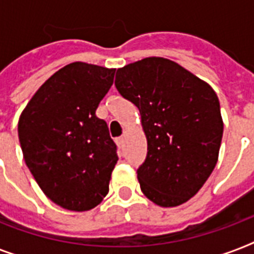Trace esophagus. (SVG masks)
I'll return each instance as SVG.
<instances>
[{"label":"esophagus","instance_id":"34e87169","mask_svg":"<svg viewBox=\"0 0 254 254\" xmlns=\"http://www.w3.org/2000/svg\"><path fill=\"white\" fill-rule=\"evenodd\" d=\"M116 143L119 147H124V137H120V138H116Z\"/></svg>","mask_w":254,"mask_h":254}]
</instances>
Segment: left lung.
Returning a JSON list of instances; mask_svg holds the SVG:
<instances>
[{"label": "left lung", "instance_id": "left-lung-1", "mask_svg": "<svg viewBox=\"0 0 254 254\" xmlns=\"http://www.w3.org/2000/svg\"><path fill=\"white\" fill-rule=\"evenodd\" d=\"M115 85L138 108L147 141L137 170L143 195L177 207L203 187L216 166L224 124L212 87L175 62L151 57L117 69Z\"/></svg>", "mask_w": 254, "mask_h": 254}]
</instances>
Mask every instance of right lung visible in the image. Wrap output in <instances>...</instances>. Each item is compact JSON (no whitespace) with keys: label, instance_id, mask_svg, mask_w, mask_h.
Masks as SVG:
<instances>
[{"label":"right lung","instance_id":"add662e5","mask_svg":"<svg viewBox=\"0 0 254 254\" xmlns=\"http://www.w3.org/2000/svg\"><path fill=\"white\" fill-rule=\"evenodd\" d=\"M115 68L75 62L41 85L18 121L26 165L55 204L89 211L109 191L119 161L107 123L96 116Z\"/></svg>","mask_w":254,"mask_h":254}]
</instances>
